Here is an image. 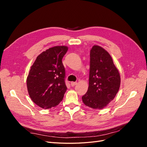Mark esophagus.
Wrapping results in <instances>:
<instances>
[{"label": "esophagus", "mask_w": 147, "mask_h": 147, "mask_svg": "<svg viewBox=\"0 0 147 147\" xmlns=\"http://www.w3.org/2000/svg\"><path fill=\"white\" fill-rule=\"evenodd\" d=\"M77 84V82H72L70 83V84H71V86H74L75 85H76Z\"/></svg>", "instance_id": "1"}]
</instances>
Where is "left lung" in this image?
I'll use <instances>...</instances> for the list:
<instances>
[{"label":"left lung","mask_w":147,"mask_h":147,"mask_svg":"<svg viewBox=\"0 0 147 147\" xmlns=\"http://www.w3.org/2000/svg\"><path fill=\"white\" fill-rule=\"evenodd\" d=\"M121 78L112 57L105 49L94 45L90 50L89 87L82 96L84 105L102 109L113 100L119 90Z\"/></svg>","instance_id":"1"}]
</instances>
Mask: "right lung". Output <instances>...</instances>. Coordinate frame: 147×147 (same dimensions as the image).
<instances>
[{"label": "right lung", "mask_w": 147, "mask_h": 147, "mask_svg": "<svg viewBox=\"0 0 147 147\" xmlns=\"http://www.w3.org/2000/svg\"><path fill=\"white\" fill-rule=\"evenodd\" d=\"M67 50L66 46L50 48L39 55L31 66L26 80L28 91L40 107H54L63 99L67 86L62 59Z\"/></svg>", "instance_id": "add662e5"}]
</instances>
